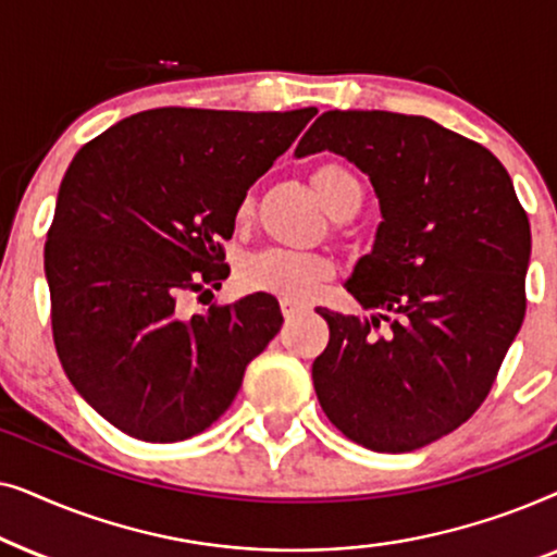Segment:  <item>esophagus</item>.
<instances>
[{"instance_id": "34e87169", "label": "esophagus", "mask_w": 557, "mask_h": 557, "mask_svg": "<svg viewBox=\"0 0 557 557\" xmlns=\"http://www.w3.org/2000/svg\"><path fill=\"white\" fill-rule=\"evenodd\" d=\"M281 311H284L286 322H292V319H296V317H301V314H304V307H301V304H296V301L281 299Z\"/></svg>"}]
</instances>
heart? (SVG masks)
I'll use <instances>...</instances> for the list:
<instances>
[{"label":"heart","mask_w":557,"mask_h":557,"mask_svg":"<svg viewBox=\"0 0 557 557\" xmlns=\"http://www.w3.org/2000/svg\"><path fill=\"white\" fill-rule=\"evenodd\" d=\"M319 200L332 218L357 212L362 205V182L345 164L326 162L317 166L311 174ZM253 212V197H243L238 205V220H246ZM334 273V265L322 253H307V250L269 248L250 256L243 265L240 278L248 288L256 292L278 294L288 301H307L314 288Z\"/></svg>","instance_id":"heart-1"}]
</instances>
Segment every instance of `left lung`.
I'll return each mask as SVG.
<instances>
[{
    "mask_svg": "<svg viewBox=\"0 0 557 557\" xmlns=\"http://www.w3.org/2000/svg\"><path fill=\"white\" fill-rule=\"evenodd\" d=\"M324 149L368 174L383 223L345 284L375 314L317 309L319 406L355 444L413 451L474 416L520 332L528 212L490 149L425 116L326 111L296 157Z\"/></svg>",
    "mask_w": 557,
    "mask_h": 557,
    "instance_id": "1",
    "label": "left lung"
}]
</instances>
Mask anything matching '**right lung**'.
I'll use <instances>...</instances> for the list:
<instances>
[{"mask_svg":"<svg viewBox=\"0 0 557 557\" xmlns=\"http://www.w3.org/2000/svg\"><path fill=\"white\" fill-rule=\"evenodd\" d=\"M317 109H151L73 157L45 243L52 339L81 398L128 436L172 444L231 408L248 362L281 330L271 294L182 317L227 278L248 187Z\"/></svg>","mask_w":557,"mask_h":557,"instance_id":"1","label":"right lung"}]
</instances>
